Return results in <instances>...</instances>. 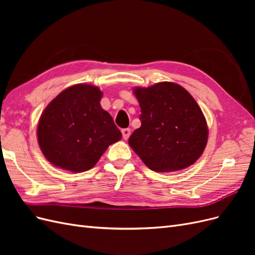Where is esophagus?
<instances>
[{"label": "esophagus", "mask_w": 255, "mask_h": 255, "mask_svg": "<svg viewBox=\"0 0 255 255\" xmlns=\"http://www.w3.org/2000/svg\"><path fill=\"white\" fill-rule=\"evenodd\" d=\"M121 133H122L123 139H126V140H127L128 138L129 137V135H130V129H129V128H122Z\"/></svg>", "instance_id": "obj_1"}]
</instances>
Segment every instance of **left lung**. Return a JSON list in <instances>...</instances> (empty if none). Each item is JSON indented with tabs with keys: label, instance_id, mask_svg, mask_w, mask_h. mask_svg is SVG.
I'll return each instance as SVG.
<instances>
[{
	"label": "left lung",
	"instance_id": "8db88e82",
	"mask_svg": "<svg viewBox=\"0 0 255 255\" xmlns=\"http://www.w3.org/2000/svg\"><path fill=\"white\" fill-rule=\"evenodd\" d=\"M141 110V127L128 139L146 167L172 172L191 166L202 155L208 129L195 99L180 85L160 82L134 88Z\"/></svg>",
	"mask_w": 255,
	"mask_h": 255
}]
</instances>
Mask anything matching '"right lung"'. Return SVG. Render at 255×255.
<instances>
[{
    "instance_id": "obj_1",
    "label": "right lung",
    "mask_w": 255,
    "mask_h": 255,
    "mask_svg": "<svg viewBox=\"0 0 255 255\" xmlns=\"http://www.w3.org/2000/svg\"><path fill=\"white\" fill-rule=\"evenodd\" d=\"M102 91L78 84L61 91L41 114L38 143L51 164L72 172L94 167L109 145L121 139L120 129L100 101Z\"/></svg>"
}]
</instances>
